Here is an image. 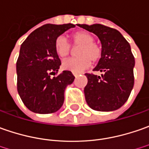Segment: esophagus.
I'll return each mask as SVG.
<instances>
[{"label": "esophagus", "mask_w": 149, "mask_h": 149, "mask_svg": "<svg viewBox=\"0 0 149 149\" xmlns=\"http://www.w3.org/2000/svg\"><path fill=\"white\" fill-rule=\"evenodd\" d=\"M72 74H73V76H74V77H77V76L79 75V73H76V72H72Z\"/></svg>", "instance_id": "34e87169"}]
</instances>
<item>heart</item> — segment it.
<instances>
[{"label": "heart", "instance_id": "1", "mask_svg": "<svg viewBox=\"0 0 149 149\" xmlns=\"http://www.w3.org/2000/svg\"><path fill=\"white\" fill-rule=\"evenodd\" d=\"M74 47H79L77 55L78 58L66 60L63 63V68L72 72H80L93 63H97L102 56V49L94 42V36L87 31L79 30L71 35ZM55 52L60 58H66L71 54L72 48L63 36H58L54 43Z\"/></svg>", "mask_w": 149, "mask_h": 149}]
</instances>
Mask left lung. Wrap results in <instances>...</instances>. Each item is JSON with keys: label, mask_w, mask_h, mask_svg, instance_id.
Here are the masks:
<instances>
[{"label": "left lung", "mask_w": 149, "mask_h": 149, "mask_svg": "<svg viewBox=\"0 0 149 149\" xmlns=\"http://www.w3.org/2000/svg\"><path fill=\"white\" fill-rule=\"evenodd\" d=\"M95 33L101 44L102 56L94 71L100 76L86 73L84 94L87 105L97 111H113L125 103L134 87V58L130 44L118 30L100 24H78Z\"/></svg>", "instance_id": "8db88e82"}]
</instances>
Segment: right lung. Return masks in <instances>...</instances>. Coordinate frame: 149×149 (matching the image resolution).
Returning <instances> with one entry per match:
<instances>
[{
	"instance_id": "right-lung-1",
	"label": "right lung",
	"mask_w": 149,
	"mask_h": 149,
	"mask_svg": "<svg viewBox=\"0 0 149 149\" xmlns=\"http://www.w3.org/2000/svg\"><path fill=\"white\" fill-rule=\"evenodd\" d=\"M75 24H44L35 29L20 46L16 63L17 90L29 110L39 114L54 113L62 107L66 87L75 77L63 71L51 77L59 69L61 61L55 52L56 39Z\"/></svg>"
}]
</instances>
